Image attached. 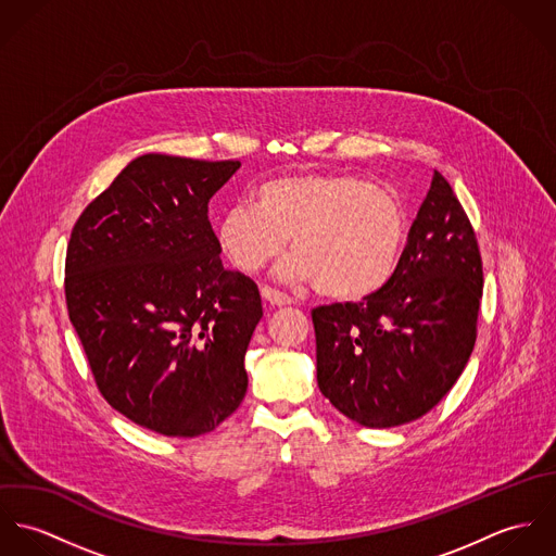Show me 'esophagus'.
<instances>
[{
	"instance_id": "1",
	"label": "esophagus",
	"mask_w": 556,
	"mask_h": 556,
	"mask_svg": "<svg viewBox=\"0 0 556 556\" xmlns=\"http://www.w3.org/2000/svg\"><path fill=\"white\" fill-rule=\"evenodd\" d=\"M261 295H263V300L269 302L271 306H289V304H291V298H289L287 293H280V291L271 289V287H263V289H261Z\"/></svg>"
}]
</instances>
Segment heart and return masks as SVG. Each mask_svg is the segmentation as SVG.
<instances>
[{"instance_id": "heart-1", "label": "heart", "mask_w": 556, "mask_h": 556, "mask_svg": "<svg viewBox=\"0 0 556 556\" xmlns=\"http://www.w3.org/2000/svg\"><path fill=\"white\" fill-rule=\"evenodd\" d=\"M293 241L280 276L315 285L342 304L377 295L396 276L408 238L404 203L351 173H287L256 186L250 203L229 207L218 245L239 271L254 274Z\"/></svg>"}]
</instances>
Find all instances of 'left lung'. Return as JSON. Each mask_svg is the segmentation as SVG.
Wrapping results in <instances>:
<instances>
[{"instance_id":"left-lung-1","label":"left lung","mask_w":556,"mask_h":556,"mask_svg":"<svg viewBox=\"0 0 556 556\" xmlns=\"http://www.w3.org/2000/svg\"><path fill=\"white\" fill-rule=\"evenodd\" d=\"M481 287L473 225L434 170L388 287L357 304L313 311L318 390L366 428L419 419L473 353Z\"/></svg>"}]
</instances>
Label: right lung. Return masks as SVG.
<instances>
[{"label":"right lung","mask_w":556,"mask_h":556,"mask_svg":"<svg viewBox=\"0 0 556 556\" xmlns=\"http://www.w3.org/2000/svg\"><path fill=\"white\" fill-rule=\"evenodd\" d=\"M239 160L146 154L73 227L64 293L102 397L164 437H199L245 396L258 287L225 269L210 199Z\"/></svg>","instance_id":"1"}]
</instances>
